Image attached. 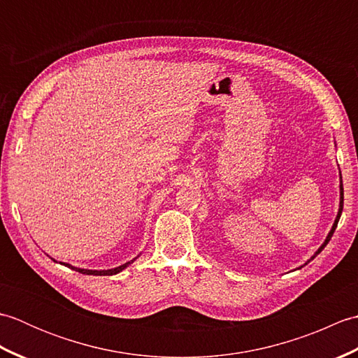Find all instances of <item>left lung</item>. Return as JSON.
I'll return each mask as SVG.
<instances>
[{"label":"left lung","instance_id":"1","mask_svg":"<svg viewBox=\"0 0 358 358\" xmlns=\"http://www.w3.org/2000/svg\"><path fill=\"white\" fill-rule=\"evenodd\" d=\"M340 178H341V173H340ZM341 210H343V181H340V208H338V214H337V218H336V222H334V224H332V229L329 231V234H328V237H326V240H324V243H323V245L320 246V248H318V250H317V252L313 255V257H310V260H314V258L318 255V254H320L322 252V250L324 249V246L326 245H328V243H329V240H331V237H332V234L334 232H336V227H337V224H338V220H340V215H341ZM309 260V262H310ZM308 262V263H309ZM308 263H305V264H308Z\"/></svg>","mask_w":358,"mask_h":358}]
</instances>
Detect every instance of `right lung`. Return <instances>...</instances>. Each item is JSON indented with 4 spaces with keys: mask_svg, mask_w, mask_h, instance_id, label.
Wrapping results in <instances>:
<instances>
[{
    "mask_svg": "<svg viewBox=\"0 0 358 358\" xmlns=\"http://www.w3.org/2000/svg\"><path fill=\"white\" fill-rule=\"evenodd\" d=\"M134 260H135V258H134ZM134 260L127 262V263H124V264H121V266H118V268L108 269V271H90V269H80V268H73V266L67 264V263H62V264L67 266V268H72V269H75V271H78V272H81V273H86V275H115V273L121 272V271H123L124 268H127L129 264L134 263Z\"/></svg>",
    "mask_w": 358,
    "mask_h": 358,
    "instance_id": "obj_1",
    "label": "right lung"
}]
</instances>
